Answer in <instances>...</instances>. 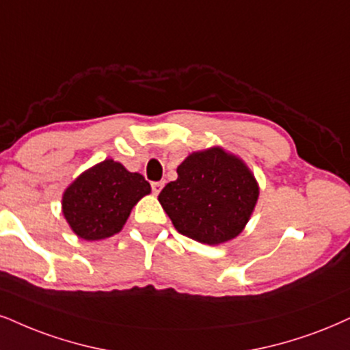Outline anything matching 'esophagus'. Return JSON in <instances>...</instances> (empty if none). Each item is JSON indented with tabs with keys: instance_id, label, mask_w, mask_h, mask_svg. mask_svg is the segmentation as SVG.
<instances>
[{
	"instance_id": "esophagus-1",
	"label": "esophagus",
	"mask_w": 350,
	"mask_h": 350,
	"mask_svg": "<svg viewBox=\"0 0 350 350\" xmlns=\"http://www.w3.org/2000/svg\"><path fill=\"white\" fill-rule=\"evenodd\" d=\"M163 185H165L163 182H152V183H150V187H152V193H154L155 196H157L159 193H161V189L163 188Z\"/></svg>"
}]
</instances>
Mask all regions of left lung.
<instances>
[{
	"mask_svg": "<svg viewBox=\"0 0 350 350\" xmlns=\"http://www.w3.org/2000/svg\"><path fill=\"white\" fill-rule=\"evenodd\" d=\"M178 178L159 195L180 234L221 245L241 234L260 196V185L239 155L221 146L196 150L176 167Z\"/></svg>",
	"mask_w": 350,
	"mask_h": 350,
	"instance_id": "1",
	"label": "left lung"
}]
</instances>
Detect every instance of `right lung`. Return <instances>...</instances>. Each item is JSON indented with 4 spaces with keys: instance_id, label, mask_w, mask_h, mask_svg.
Returning a JSON list of instances; mask_svg holds the SVG:
<instances>
[{
    "instance_id": "1",
    "label": "right lung",
    "mask_w": 350,
    "mask_h": 350,
    "mask_svg": "<svg viewBox=\"0 0 350 350\" xmlns=\"http://www.w3.org/2000/svg\"><path fill=\"white\" fill-rule=\"evenodd\" d=\"M150 193V185L137 172L105 159L68 185L62 211L79 239L96 241L122 232L131 209Z\"/></svg>"
}]
</instances>
